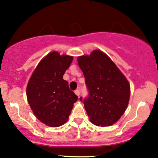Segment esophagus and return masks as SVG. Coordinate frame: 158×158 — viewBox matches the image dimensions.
Instances as JSON below:
<instances>
[{
    "instance_id": "obj_1",
    "label": "esophagus",
    "mask_w": 158,
    "mask_h": 158,
    "mask_svg": "<svg viewBox=\"0 0 158 158\" xmlns=\"http://www.w3.org/2000/svg\"><path fill=\"white\" fill-rule=\"evenodd\" d=\"M75 94L77 96H79V94H80V91H79V89H76V90L75 91Z\"/></svg>"
}]
</instances>
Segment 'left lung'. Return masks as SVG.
<instances>
[{
	"instance_id": "obj_1",
	"label": "left lung",
	"mask_w": 158,
	"mask_h": 158,
	"mask_svg": "<svg viewBox=\"0 0 158 158\" xmlns=\"http://www.w3.org/2000/svg\"><path fill=\"white\" fill-rule=\"evenodd\" d=\"M89 90L84 104L91 122L109 127L119 120L127 108L130 85L127 78L107 54L94 50L77 59Z\"/></svg>"
}]
</instances>
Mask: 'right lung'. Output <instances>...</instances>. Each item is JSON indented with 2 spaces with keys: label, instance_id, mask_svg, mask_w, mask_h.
Wrapping results in <instances>:
<instances>
[{
  "label": "right lung",
  "instance_id": "1",
  "mask_svg": "<svg viewBox=\"0 0 158 158\" xmlns=\"http://www.w3.org/2000/svg\"><path fill=\"white\" fill-rule=\"evenodd\" d=\"M73 60L72 56L52 51L40 61L28 82L26 95L31 109L37 119L48 127L65 123L78 100L63 79Z\"/></svg>",
  "mask_w": 158,
  "mask_h": 158
}]
</instances>
